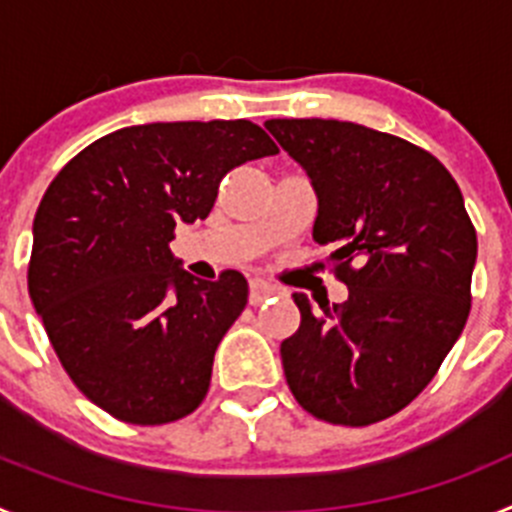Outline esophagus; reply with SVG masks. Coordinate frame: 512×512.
I'll list each match as a JSON object with an SVG mask.
<instances>
[{
    "label": "esophagus",
    "instance_id": "obj_1",
    "mask_svg": "<svg viewBox=\"0 0 512 512\" xmlns=\"http://www.w3.org/2000/svg\"><path fill=\"white\" fill-rule=\"evenodd\" d=\"M271 295H277V287H274V284L264 282V279H251V282H248V302H251L253 307L261 305V302Z\"/></svg>",
    "mask_w": 512,
    "mask_h": 512
}]
</instances>
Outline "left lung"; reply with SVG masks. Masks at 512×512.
Returning a JSON list of instances; mask_svg holds the SVG:
<instances>
[{
	"mask_svg": "<svg viewBox=\"0 0 512 512\" xmlns=\"http://www.w3.org/2000/svg\"><path fill=\"white\" fill-rule=\"evenodd\" d=\"M318 194L312 238L333 246L348 300L282 341L289 390L333 425H372L436 377L472 307L477 230L446 166L390 133L341 120H266Z\"/></svg>",
	"mask_w": 512,
	"mask_h": 512,
	"instance_id": "obj_1",
	"label": "left lung"
}]
</instances>
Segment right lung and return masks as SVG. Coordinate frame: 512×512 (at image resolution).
<instances>
[{
    "mask_svg": "<svg viewBox=\"0 0 512 512\" xmlns=\"http://www.w3.org/2000/svg\"><path fill=\"white\" fill-rule=\"evenodd\" d=\"M274 153L251 120L151 122L94 140L45 189L27 289L66 374L104 413L164 425L200 408L248 282L233 269L194 279L169 243L210 215L228 171Z\"/></svg>",
    "mask_w": 512,
    "mask_h": 512,
    "instance_id": "1",
    "label": "right lung"
}]
</instances>
